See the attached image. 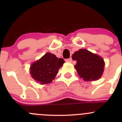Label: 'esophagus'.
<instances>
[{
	"label": "esophagus",
	"mask_w": 122,
	"mask_h": 122,
	"mask_svg": "<svg viewBox=\"0 0 122 122\" xmlns=\"http://www.w3.org/2000/svg\"><path fill=\"white\" fill-rule=\"evenodd\" d=\"M72 58H70L66 59V61H67V62H72Z\"/></svg>",
	"instance_id": "esophagus-1"
}]
</instances>
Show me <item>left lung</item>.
Returning a JSON list of instances; mask_svg holds the SVG:
<instances>
[{"label": "left lung", "instance_id": "left-lung-1", "mask_svg": "<svg viewBox=\"0 0 122 122\" xmlns=\"http://www.w3.org/2000/svg\"><path fill=\"white\" fill-rule=\"evenodd\" d=\"M72 58L77 61L74 67L80 77L84 80L95 81L102 77L104 62L99 55L81 49L73 54Z\"/></svg>", "mask_w": 122, "mask_h": 122}]
</instances>
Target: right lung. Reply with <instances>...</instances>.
Returning a JSON list of instances; mask_svg holds the SVG:
<instances>
[{
  "label": "right lung",
  "instance_id": "add662e5",
  "mask_svg": "<svg viewBox=\"0 0 122 122\" xmlns=\"http://www.w3.org/2000/svg\"><path fill=\"white\" fill-rule=\"evenodd\" d=\"M64 62L62 58H58L54 54L48 52L31 65L30 74L37 83L41 84L50 83Z\"/></svg>",
  "mask_w": 122,
  "mask_h": 122
}]
</instances>
